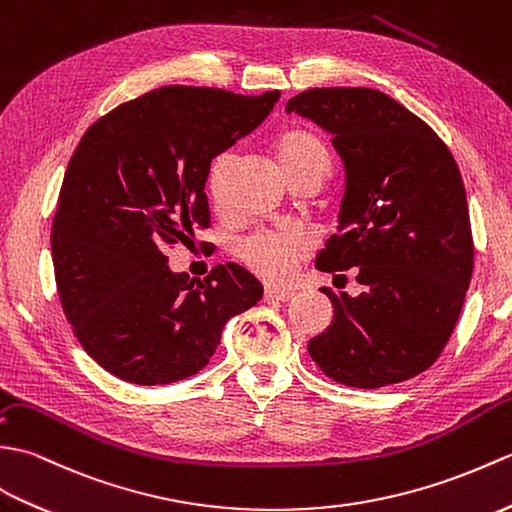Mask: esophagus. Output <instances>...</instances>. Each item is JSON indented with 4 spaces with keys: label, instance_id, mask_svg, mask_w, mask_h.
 Listing matches in <instances>:
<instances>
[{
    "label": "esophagus",
    "instance_id": "1",
    "mask_svg": "<svg viewBox=\"0 0 512 512\" xmlns=\"http://www.w3.org/2000/svg\"><path fill=\"white\" fill-rule=\"evenodd\" d=\"M265 298L267 300H276V302H289V300H293V291H287V289H267L265 291Z\"/></svg>",
    "mask_w": 512,
    "mask_h": 512
}]
</instances>
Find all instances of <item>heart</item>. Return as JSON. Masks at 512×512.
<instances>
[{
    "instance_id": "b5f03b06",
    "label": "heart",
    "mask_w": 512,
    "mask_h": 512,
    "mask_svg": "<svg viewBox=\"0 0 512 512\" xmlns=\"http://www.w3.org/2000/svg\"><path fill=\"white\" fill-rule=\"evenodd\" d=\"M276 160L289 179L311 170H320L324 177L331 173V153L326 144L311 131L293 129L282 133L276 142ZM236 164L234 151L214 155L208 168V192L210 199L223 206L227 195V181ZM309 238L298 230H269L249 238L241 247L245 265L267 282H285L293 265L309 252Z\"/></svg>"
}]
</instances>
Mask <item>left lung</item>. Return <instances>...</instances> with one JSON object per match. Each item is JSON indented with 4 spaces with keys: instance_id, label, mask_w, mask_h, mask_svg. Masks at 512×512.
I'll return each instance as SVG.
<instances>
[{
    "instance_id": "8db88e82",
    "label": "left lung",
    "mask_w": 512,
    "mask_h": 512,
    "mask_svg": "<svg viewBox=\"0 0 512 512\" xmlns=\"http://www.w3.org/2000/svg\"><path fill=\"white\" fill-rule=\"evenodd\" d=\"M333 135L344 164L324 274L357 271L363 291L322 289L333 322L309 342L326 377L383 388L427 370L449 342L473 271L467 192L453 155L401 102L368 87L309 89L287 102Z\"/></svg>"
}]
</instances>
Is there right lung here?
Wrapping results in <instances>:
<instances>
[{
    "label": "right lung",
    "instance_id": "right-lung-1",
    "mask_svg": "<svg viewBox=\"0 0 512 512\" xmlns=\"http://www.w3.org/2000/svg\"><path fill=\"white\" fill-rule=\"evenodd\" d=\"M280 92L241 96L170 85L87 129L61 186L52 263L63 311L113 377L168 385L208 366L225 324L263 298L234 263L206 280L168 267L166 249L210 225L214 155L252 133Z\"/></svg>",
    "mask_w": 512,
    "mask_h": 512
}]
</instances>
